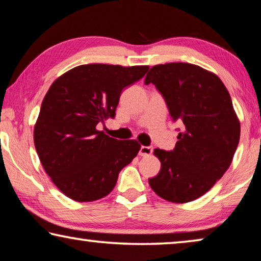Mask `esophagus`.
Here are the masks:
<instances>
[{
    "label": "esophagus",
    "mask_w": 261,
    "mask_h": 261,
    "mask_svg": "<svg viewBox=\"0 0 261 261\" xmlns=\"http://www.w3.org/2000/svg\"><path fill=\"white\" fill-rule=\"evenodd\" d=\"M151 153H152V147H151V146H144V145H142L141 149H139V155H143V157L150 155Z\"/></svg>",
    "instance_id": "obj_1"
}]
</instances>
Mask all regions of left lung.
<instances>
[{
  "label": "left lung",
  "instance_id": "left-lung-1",
  "mask_svg": "<svg viewBox=\"0 0 261 261\" xmlns=\"http://www.w3.org/2000/svg\"><path fill=\"white\" fill-rule=\"evenodd\" d=\"M144 83L161 92L173 122L182 124L172 151L155 149L161 171L150 178L163 199L189 203L208 191L230 168L240 123L219 77L190 63L158 64Z\"/></svg>",
  "mask_w": 261,
  "mask_h": 261
}]
</instances>
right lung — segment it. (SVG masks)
Segmentation results:
<instances>
[{
  "mask_svg": "<svg viewBox=\"0 0 261 261\" xmlns=\"http://www.w3.org/2000/svg\"><path fill=\"white\" fill-rule=\"evenodd\" d=\"M149 67L84 64L54 82L42 102L34 142L45 172L76 201L108 196L118 173L137 155V141H118L97 130L115 117L123 89Z\"/></svg>",
  "mask_w": 261,
  "mask_h": 261,
  "instance_id": "obj_1",
  "label": "right lung"
}]
</instances>
